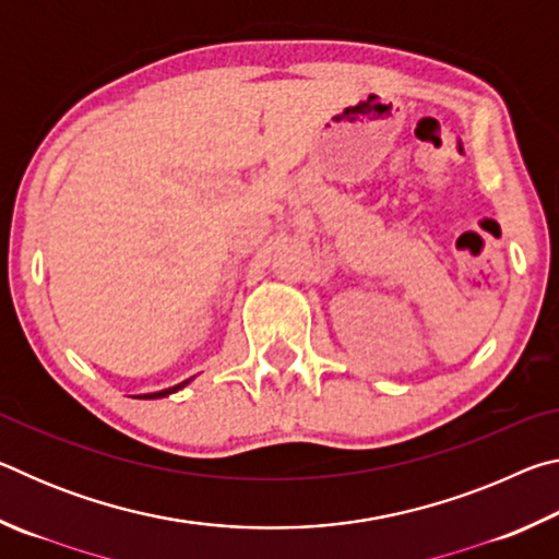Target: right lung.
<instances>
[{"instance_id": "1", "label": "right lung", "mask_w": 559, "mask_h": 559, "mask_svg": "<svg viewBox=\"0 0 559 559\" xmlns=\"http://www.w3.org/2000/svg\"><path fill=\"white\" fill-rule=\"evenodd\" d=\"M194 377H189V380H185V382H179V384H175V386H167V390H159V392H153V394H140L138 400H163V396H169V394H175V392H179L182 390V386H187L189 382H192Z\"/></svg>"}]
</instances>
